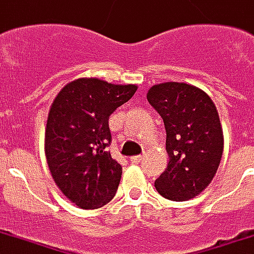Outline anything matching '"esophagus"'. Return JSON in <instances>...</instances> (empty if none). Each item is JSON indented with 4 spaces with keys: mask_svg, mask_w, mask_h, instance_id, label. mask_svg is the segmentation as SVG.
<instances>
[{
    "mask_svg": "<svg viewBox=\"0 0 254 254\" xmlns=\"http://www.w3.org/2000/svg\"><path fill=\"white\" fill-rule=\"evenodd\" d=\"M141 160H143V157H141V156L130 157V161H132V163H140Z\"/></svg>",
    "mask_w": 254,
    "mask_h": 254,
    "instance_id": "1",
    "label": "esophagus"
}]
</instances>
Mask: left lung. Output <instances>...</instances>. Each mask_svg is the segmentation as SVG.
<instances>
[{"instance_id":"left-lung-1","label":"left lung","mask_w":254,"mask_h":254,"mask_svg":"<svg viewBox=\"0 0 254 254\" xmlns=\"http://www.w3.org/2000/svg\"><path fill=\"white\" fill-rule=\"evenodd\" d=\"M147 100L165 125L168 165L154 186L165 199L185 201L211 184L224 150V134L213 100L192 84L151 86Z\"/></svg>"}]
</instances>
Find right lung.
<instances>
[{"label": "right lung", "instance_id": "1", "mask_svg": "<svg viewBox=\"0 0 254 254\" xmlns=\"http://www.w3.org/2000/svg\"><path fill=\"white\" fill-rule=\"evenodd\" d=\"M136 90V84L82 77L64 86L51 104L44 139L48 168L61 192L80 208H100L115 196L122 167L107 150L108 118Z\"/></svg>", "mask_w": 254, "mask_h": 254}]
</instances>
